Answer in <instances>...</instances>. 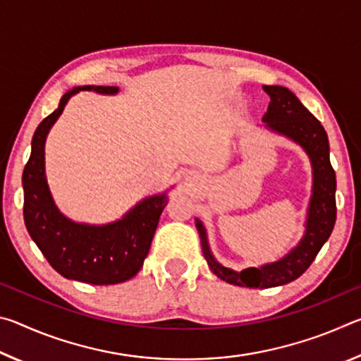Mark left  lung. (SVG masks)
Here are the masks:
<instances>
[{
    "mask_svg": "<svg viewBox=\"0 0 361 361\" xmlns=\"http://www.w3.org/2000/svg\"><path fill=\"white\" fill-rule=\"evenodd\" d=\"M262 89L271 97L267 113L262 116L264 129L291 140L304 149L312 166V194L305 215L304 234L298 245L277 261L242 269L240 272L223 266L213 256L205 226L195 218L202 253L212 272L224 282L247 288H272L302 276L329 239L336 223V173L329 162L325 129L290 89L283 85H262Z\"/></svg>",
    "mask_w": 361,
    "mask_h": 361,
    "instance_id": "left-lung-1",
    "label": "left lung"
}]
</instances>
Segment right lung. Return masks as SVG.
Here are the masks:
<instances>
[{"label":"right lung","instance_id":"right-lung-1","mask_svg":"<svg viewBox=\"0 0 361 361\" xmlns=\"http://www.w3.org/2000/svg\"><path fill=\"white\" fill-rule=\"evenodd\" d=\"M81 90L116 95V85H79L65 92L59 108L41 122L23 169V218L30 237L65 279L92 285H114L137 276L148 256L169 191L148 195L116 221L78 223L65 216L52 197L46 176V138L66 103Z\"/></svg>","mask_w":361,"mask_h":361}]
</instances>
